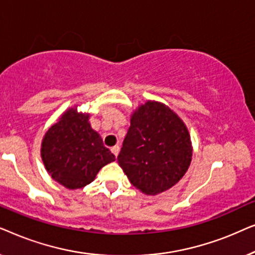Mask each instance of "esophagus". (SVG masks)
Wrapping results in <instances>:
<instances>
[{
  "instance_id": "esophagus-1",
  "label": "esophagus",
  "mask_w": 255,
  "mask_h": 255,
  "mask_svg": "<svg viewBox=\"0 0 255 255\" xmlns=\"http://www.w3.org/2000/svg\"><path fill=\"white\" fill-rule=\"evenodd\" d=\"M111 152H113L114 154L117 156L118 153H120V146L116 145V146H114V147H111Z\"/></svg>"
}]
</instances>
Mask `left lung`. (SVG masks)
<instances>
[{
	"label": "left lung",
	"instance_id": "left-lung-1",
	"mask_svg": "<svg viewBox=\"0 0 255 255\" xmlns=\"http://www.w3.org/2000/svg\"><path fill=\"white\" fill-rule=\"evenodd\" d=\"M191 156L183 122L165 104L148 101L132 115L117 161L135 188L156 195L182 179Z\"/></svg>",
	"mask_w": 255,
	"mask_h": 255
}]
</instances>
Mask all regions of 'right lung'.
I'll use <instances>...</instances> for the list:
<instances>
[{
	"mask_svg": "<svg viewBox=\"0 0 255 255\" xmlns=\"http://www.w3.org/2000/svg\"><path fill=\"white\" fill-rule=\"evenodd\" d=\"M89 115L69 109L48 128L41 142V159L52 179L68 189L89 184L115 155L88 123Z\"/></svg>",
	"mask_w": 255,
	"mask_h": 255,
	"instance_id": "obj_1",
	"label": "right lung"
}]
</instances>
